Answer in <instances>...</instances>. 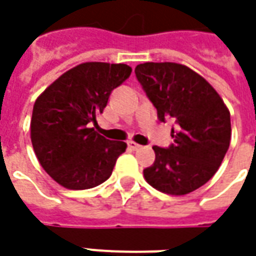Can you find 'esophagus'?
Returning <instances> with one entry per match:
<instances>
[{"mask_svg":"<svg viewBox=\"0 0 256 256\" xmlns=\"http://www.w3.org/2000/svg\"><path fill=\"white\" fill-rule=\"evenodd\" d=\"M128 146H130L131 150H134V151H136V150H140V148H141V145H140V144H136L135 141H128Z\"/></svg>","mask_w":256,"mask_h":256,"instance_id":"1","label":"esophagus"}]
</instances>
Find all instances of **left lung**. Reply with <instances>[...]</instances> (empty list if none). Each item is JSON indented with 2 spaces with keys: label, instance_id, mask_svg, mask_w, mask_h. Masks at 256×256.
<instances>
[{
  "label": "left lung",
  "instance_id": "obj_1",
  "mask_svg": "<svg viewBox=\"0 0 256 256\" xmlns=\"http://www.w3.org/2000/svg\"><path fill=\"white\" fill-rule=\"evenodd\" d=\"M135 75L158 111L176 120L170 148L152 146L155 161L144 170L152 188L170 195L198 190L218 171L231 142V115L220 94L190 66L176 62L136 65Z\"/></svg>",
  "mask_w": 256,
  "mask_h": 256
}]
</instances>
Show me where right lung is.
I'll list each match as a JSON object with an SVG mask.
<instances>
[{
    "instance_id": "add662e5",
    "label": "right lung",
    "mask_w": 256,
    "mask_h": 256,
    "mask_svg": "<svg viewBox=\"0 0 256 256\" xmlns=\"http://www.w3.org/2000/svg\"><path fill=\"white\" fill-rule=\"evenodd\" d=\"M126 64L82 62L46 86L34 104L31 142L44 171L66 190H88L106 181L122 141H110L91 124L110 95L131 75Z\"/></svg>"
}]
</instances>
